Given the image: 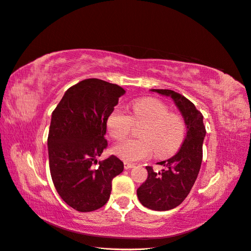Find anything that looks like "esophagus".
<instances>
[{
	"label": "esophagus",
	"instance_id": "obj_1",
	"mask_svg": "<svg viewBox=\"0 0 251 251\" xmlns=\"http://www.w3.org/2000/svg\"><path fill=\"white\" fill-rule=\"evenodd\" d=\"M124 168H125V170H129V169L134 168V165L133 164H129V163H124Z\"/></svg>",
	"mask_w": 251,
	"mask_h": 251
}]
</instances>
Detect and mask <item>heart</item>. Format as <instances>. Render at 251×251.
<instances>
[{
	"instance_id": "b5f03b06",
	"label": "heart",
	"mask_w": 251,
	"mask_h": 251,
	"mask_svg": "<svg viewBox=\"0 0 251 251\" xmlns=\"http://www.w3.org/2000/svg\"><path fill=\"white\" fill-rule=\"evenodd\" d=\"M128 112L116 107L110 111L106 126L110 135L122 140L132 130L133 124L144 125L141 139H128L117 144L112 149L115 154L126 163H134L150 156L154 150L157 156L172 154L179 148L185 133L182 117L170 111L167 105L154 98H144L131 103Z\"/></svg>"
}]
</instances>
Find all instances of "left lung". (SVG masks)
I'll return each instance as SVG.
<instances>
[{
	"mask_svg": "<svg viewBox=\"0 0 251 251\" xmlns=\"http://www.w3.org/2000/svg\"><path fill=\"white\" fill-rule=\"evenodd\" d=\"M170 97L180 110L187 125V135L174 156L160 161L159 172L147 166L148 177L136 194L141 203L153 211H169L178 206L195 183L202 161L205 136L203 116L184 96L171 90H151Z\"/></svg>",
	"mask_w": 251,
	"mask_h": 251,
	"instance_id": "1",
	"label": "left lung"
}]
</instances>
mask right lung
<instances>
[{
    "mask_svg": "<svg viewBox=\"0 0 251 251\" xmlns=\"http://www.w3.org/2000/svg\"><path fill=\"white\" fill-rule=\"evenodd\" d=\"M124 88L91 78L71 86L52 112L48 151L55 189L78 212H93L109 199L111 181L124 164L111 155L98 158L107 147L106 120Z\"/></svg>",
    "mask_w": 251,
    "mask_h": 251,
    "instance_id": "obj_1",
    "label": "right lung"
}]
</instances>
